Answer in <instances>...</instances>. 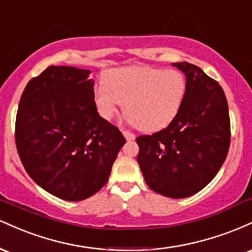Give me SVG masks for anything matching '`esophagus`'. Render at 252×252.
I'll list each match as a JSON object with an SVG mask.
<instances>
[{
  "instance_id": "esophagus-1",
  "label": "esophagus",
  "mask_w": 252,
  "mask_h": 252,
  "mask_svg": "<svg viewBox=\"0 0 252 252\" xmlns=\"http://www.w3.org/2000/svg\"><path fill=\"white\" fill-rule=\"evenodd\" d=\"M123 135H124V137L126 138V141H134L136 137L134 134H131V132H129V131H123Z\"/></svg>"
}]
</instances>
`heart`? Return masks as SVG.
I'll list each match as a JSON object with an SVG mask.
<instances>
[{
	"label": "heart",
	"instance_id": "1",
	"mask_svg": "<svg viewBox=\"0 0 252 252\" xmlns=\"http://www.w3.org/2000/svg\"><path fill=\"white\" fill-rule=\"evenodd\" d=\"M186 78L173 68L132 66L110 70L94 90V103L104 120H111L124 103L129 122L146 132L166 128L180 111Z\"/></svg>",
	"mask_w": 252,
	"mask_h": 252
}]
</instances>
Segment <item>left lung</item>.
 <instances>
[{"mask_svg":"<svg viewBox=\"0 0 252 252\" xmlns=\"http://www.w3.org/2000/svg\"><path fill=\"white\" fill-rule=\"evenodd\" d=\"M186 76L180 111L167 128L136 138L137 162L150 189L187 198L210 184L230 148L227 100L218 82L198 66L175 63Z\"/></svg>","mask_w":252,"mask_h":252,"instance_id":"left-lung-1","label":"left lung"}]
</instances>
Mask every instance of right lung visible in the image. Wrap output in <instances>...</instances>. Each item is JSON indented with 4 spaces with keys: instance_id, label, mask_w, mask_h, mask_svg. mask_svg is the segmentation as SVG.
<instances>
[{
    "instance_id": "right-lung-1",
    "label": "right lung",
    "mask_w": 252,
    "mask_h": 252,
    "mask_svg": "<svg viewBox=\"0 0 252 252\" xmlns=\"http://www.w3.org/2000/svg\"><path fill=\"white\" fill-rule=\"evenodd\" d=\"M90 70L50 66L28 82L15 123L26 172L51 194L80 201L108 181L126 138L99 116Z\"/></svg>"
}]
</instances>
